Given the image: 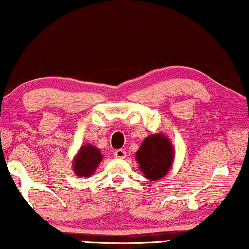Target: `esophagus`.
I'll return each mask as SVG.
<instances>
[{
  "label": "esophagus",
  "instance_id": "1",
  "mask_svg": "<svg viewBox=\"0 0 249 249\" xmlns=\"http://www.w3.org/2000/svg\"><path fill=\"white\" fill-rule=\"evenodd\" d=\"M125 155H127V153H125L124 149H115L114 151V156L117 159H124Z\"/></svg>",
  "mask_w": 249,
  "mask_h": 249
}]
</instances>
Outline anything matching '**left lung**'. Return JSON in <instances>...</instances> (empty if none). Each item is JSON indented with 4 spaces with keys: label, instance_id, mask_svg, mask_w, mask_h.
Returning <instances> with one entry per match:
<instances>
[{
    "label": "left lung",
    "instance_id": "8db88e82",
    "mask_svg": "<svg viewBox=\"0 0 249 249\" xmlns=\"http://www.w3.org/2000/svg\"><path fill=\"white\" fill-rule=\"evenodd\" d=\"M173 154L175 152L168 137L158 134L149 136L142 142L136 153V160L144 176L153 181L163 178L168 173Z\"/></svg>",
    "mask_w": 249,
    "mask_h": 249
}]
</instances>
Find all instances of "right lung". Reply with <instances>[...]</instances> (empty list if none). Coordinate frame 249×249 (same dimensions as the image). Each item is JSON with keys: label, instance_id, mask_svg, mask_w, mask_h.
Masks as SVG:
<instances>
[{"label": "right lung", "instance_id": "add662e5", "mask_svg": "<svg viewBox=\"0 0 249 249\" xmlns=\"http://www.w3.org/2000/svg\"><path fill=\"white\" fill-rule=\"evenodd\" d=\"M100 149L91 145H85L80 148L73 162V170L79 177H89L102 161Z\"/></svg>", "mask_w": 249, "mask_h": 249}]
</instances>
